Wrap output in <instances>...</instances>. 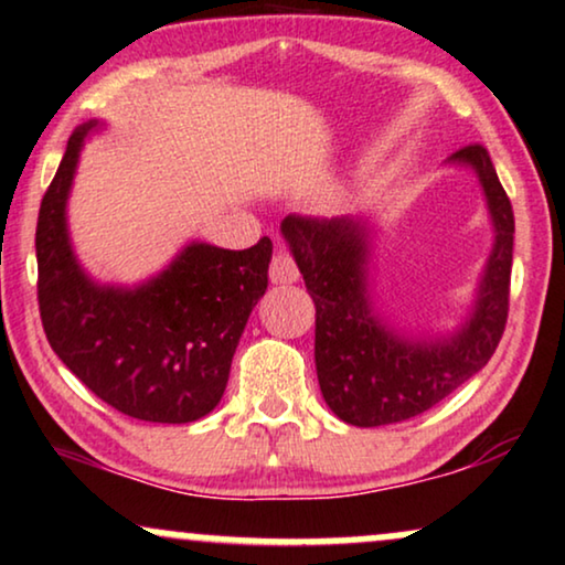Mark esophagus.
I'll return each instance as SVG.
<instances>
[{"label":"esophagus","mask_w":565,"mask_h":565,"mask_svg":"<svg viewBox=\"0 0 565 565\" xmlns=\"http://www.w3.org/2000/svg\"><path fill=\"white\" fill-rule=\"evenodd\" d=\"M269 280L277 282V285H290V282L298 280V267H296L294 256H290L288 250H277V254L271 256Z\"/></svg>","instance_id":"obj_1"}]
</instances>
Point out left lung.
Returning <instances> with one entry per match:
<instances>
[{
	"label": "left lung",
	"mask_w": 565,
	"mask_h": 565,
	"mask_svg": "<svg viewBox=\"0 0 565 565\" xmlns=\"http://www.w3.org/2000/svg\"><path fill=\"white\" fill-rule=\"evenodd\" d=\"M469 167L484 193L495 241L479 277L469 315L448 335H411L374 311L369 262L374 225L369 217H298L280 233L317 306L315 361L322 398L353 427H382L419 416L490 361L503 338L513 264V209L484 146L448 157Z\"/></svg>",
	"instance_id": "1"
}]
</instances>
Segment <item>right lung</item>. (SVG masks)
Wrapping results in <instances>:
<instances>
[{"label": "right lung", "mask_w": 565, "mask_h": 565, "mask_svg": "<svg viewBox=\"0 0 565 565\" xmlns=\"http://www.w3.org/2000/svg\"><path fill=\"white\" fill-rule=\"evenodd\" d=\"M99 128H75L41 199V324L62 364L107 406L141 422H196L225 393L235 348L267 290L271 241L243 250L193 241L141 285L96 282L70 243L67 199L83 143Z\"/></svg>", "instance_id": "right-lung-1"}]
</instances>
